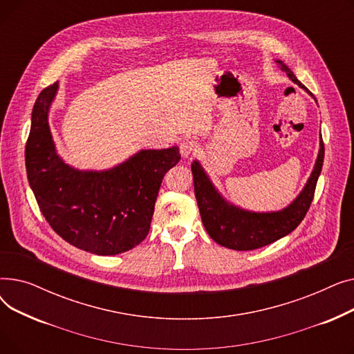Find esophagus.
Returning <instances> with one entry per match:
<instances>
[{
    "mask_svg": "<svg viewBox=\"0 0 354 354\" xmlns=\"http://www.w3.org/2000/svg\"><path fill=\"white\" fill-rule=\"evenodd\" d=\"M196 149H198L196 142H194V140H191V139H183V140L179 143V151H180V155H182L183 158L189 156L191 153H195Z\"/></svg>",
    "mask_w": 354,
    "mask_h": 354,
    "instance_id": "34e87169",
    "label": "esophagus"
}]
</instances>
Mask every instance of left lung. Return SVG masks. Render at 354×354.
<instances>
[{"label": "left lung", "mask_w": 354, "mask_h": 354, "mask_svg": "<svg viewBox=\"0 0 354 354\" xmlns=\"http://www.w3.org/2000/svg\"><path fill=\"white\" fill-rule=\"evenodd\" d=\"M275 62L283 71L287 73L291 82L311 95L308 88L301 84V82L294 76V73L283 62ZM323 160L324 143L320 138V151L317 160H315L314 169L306 187L287 208L275 212H252L232 205L216 191L201 163L194 160L191 165L194 175V189L203 227H205L207 232L216 244L236 251L261 248L288 235L300 225V222L304 219L311 205L315 185H317V179L323 167Z\"/></svg>", "instance_id": "1"}]
</instances>
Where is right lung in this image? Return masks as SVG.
<instances>
[{"mask_svg": "<svg viewBox=\"0 0 354 354\" xmlns=\"http://www.w3.org/2000/svg\"><path fill=\"white\" fill-rule=\"evenodd\" d=\"M59 82L37 97L26 145L28 183L50 227L68 244L96 255H116L139 245L151 230L165 174L179 147L145 149L107 171L74 169L57 155L48 110Z\"/></svg>", "mask_w": 354, "mask_h": 354, "instance_id": "obj_1", "label": "right lung"}]
</instances>
